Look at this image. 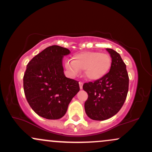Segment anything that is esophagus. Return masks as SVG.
<instances>
[{
  "mask_svg": "<svg viewBox=\"0 0 152 152\" xmlns=\"http://www.w3.org/2000/svg\"><path fill=\"white\" fill-rule=\"evenodd\" d=\"M79 85H80V88L82 89L83 88V83L81 82V81H80Z\"/></svg>",
  "mask_w": 152,
  "mask_h": 152,
  "instance_id": "obj_1",
  "label": "esophagus"
}]
</instances>
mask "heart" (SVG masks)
Instances as JSON below:
<instances>
[{
	"instance_id": "1",
	"label": "heart",
	"mask_w": 152,
	"mask_h": 152,
	"mask_svg": "<svg viewBox=\"0 0 152 152\" xmlns=\"http://www.w3.org/2000/svg\"><path fill=\"white\" fill-rule=\"evenodd\" d=\"M111 64V58L107 53L86 51L75 55L72 61L66 62V67L74 75L79 74L80 70H85L86 77L96 80L108 73Z\"/></svg>"
}]
</instances>
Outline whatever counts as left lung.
Returning <instances> with one entry per match:
<instances>
[{
  "instance_id": "left-lung-1",
  "label": "left lung",
  "mask_w": 152,
  "mask_h": 152,
  "mask_svg": "<svg viewBox=\"0 0 152 152\" xmlns=\"http://www.w3.org/2000/svg\"><path fill=\"white\" fill-rule=\"evenodd\" d=\"M110 70L94 82L86 83L83 88L88 98L85 102L86 113L94 120H105L115 115L125 103L128 92L129 77L120 55L111 48Z\"/></svg>"
}]
</instances>
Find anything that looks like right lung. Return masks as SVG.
<instances>
[{"instance_id":"obj_1","label":"right lung","mask_w":152,"mask_h":152,"mask_svg":"<svg viewBox=\"0 0 152 152\" xmlns=\"http://www.w3.org/2000/svg\"><path fill=\"white\" fill-rule=\"evenodd\" d=\"M69 53L67 48L51 45L27 64L23 77L24 94L32 110L43 118H61L80 91L79 82L64 74L62 58Z\"/></svg>"}]
</instances>
